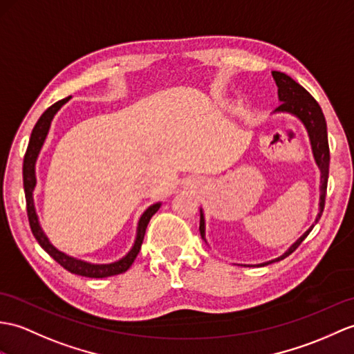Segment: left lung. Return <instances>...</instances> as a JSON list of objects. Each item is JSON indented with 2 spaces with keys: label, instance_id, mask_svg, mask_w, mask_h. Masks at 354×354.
Instances as JSON below:
<instances>
[{
  "label": "left lung",
  "instance_id": "1",
  "mask_svg": "<svg viewBox=\"0 0 354 354\" xmlns=\"http://www.w3.org/2000/svg\"><path fill=\"white\" fill-rule=\"evenodd\" d=\"M273 78L277 84V95L279 100H281V105L277 106L276 111H288L294 116H297L303 125L306 127L308 134L310 138V145H312V151H314V157L318 164L319 170H322V196H319V212L315 220L317 221L322 217L323 211H324V205H326V193H327V179H328V162H330V151H328V140H327V125H326V119L324 114L322 111V106L318 105V102L312 97V95L308 92L305 87H301L297 81H294L291 77L286 75V73L273 71ZM315 225H312L308 231L303 234L297 241H295L288 252H285L281 258L273 259L270 262H266V264H259V266H267L271 264V262L281 261L299 248V245L303 243V240L309 235V232L314 229ZM201 236L205 240V220L203 214L201 212Z\"/></svg>",
  "mask_w": 354,
  "mask_h": 354
}]
</instances>
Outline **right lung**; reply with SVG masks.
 Listing matches in <instances>:
<instances>
[{"instance_id": "obj_1", "label": "right lung", "mask_w": 354, "mask_h": 354, "mask_svg": "<svg viewBox=\"0 0 354 354\" xmlns=\"http://www.w3.org/2000/svg\"><path fill=\"white\" fill-rule=\"evenodd\" d=\"M71 97V96H69ZM69 97H64V100L55 102L54 105L49 106V109L39 118L37 123L31 131V137L28 142V147L26 152V157H24V166H22V175H24V192H26V202H27V216L30 221V227L31 232L35 235L37 243L40 244L49 257L55 259L59 264L66 268L73 274H80L84 277H95V279H102V277H109V276H116L120 273H125V271L133 266L134 259L137 258V254L142 249V243L146 234V227L152 216L157 212L161 207V203H155L152 207L147 208L143 216L140 217L138 221V227H137V238L136 243L133 245V249L129 250L127 257H123L118 262H113V264H88V262L80 261L75 258H71L68 254H64L63 252L57 250L54 245L48 241V238L45 236L44 231L40 229L39 220L36 216V209H35V201H32V190H35L36 185V174H35V164L37 160V155L40 152V147H42L49 125H51V120L54 118V114L60 110V106L69 101Z\"/></svg>"}]
</instances>
